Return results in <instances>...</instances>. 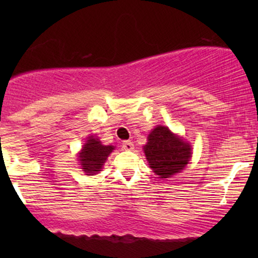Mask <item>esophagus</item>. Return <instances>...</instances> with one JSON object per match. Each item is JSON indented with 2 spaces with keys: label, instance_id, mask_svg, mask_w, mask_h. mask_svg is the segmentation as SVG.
Segmentation results:
<instances>
[{
  "label": "esophagus",
  "instance_id": "34e87169",
  "mask_svg": "<svg viewBox=\"0 0 258 258\" xmlns=\"http://www.w3.org/2000/svg\"><path fill=\"white\" fill-rule=\"evenodd\" d=\"M122 148L124 150H133L134 149V143L132 141H124V142L122 143Z\"/></svg>",
  "mask_w": 258,
  "mask_h": 258
}]
</instances>
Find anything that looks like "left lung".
<instances>
[{"label": "left lung", "instance_id": "8db88e82", "mask_svg": "<svg viewBox=\"0 0 258 258\" xmlns=\"http://www.w3.org/2000/svg\"><path fill=\"white\" fill-rule=\"evenodd\" d=\"M144 154L155 174L168 178L188 164L191 148L174 135L168 126L158 125L148 136Z\"/></svg>", "mask_w": 258, "mask_h": 258}]
</instances>
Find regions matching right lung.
Instances as JSON below:
<instances>
[{
  "label": "right lung",
  "instance_id": "add662e5",
  "mask_svg": "<svg viewBox=\"0 0 258 258\" xmlns=\"http://www.w3.org/2000/svg\"><path fill=\"white\" fill-rule=\"evenodd\" d=\"M112 150H114L112 146H103L98 139L89 137L80 153L81 167L87 172V175L97 174Z\"/></svg>",
  "mask_w": 258,
  "mask_h": 258
}]
</instances>
